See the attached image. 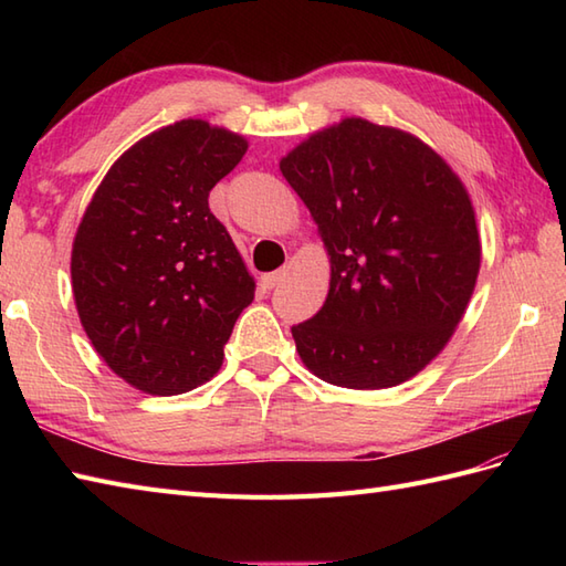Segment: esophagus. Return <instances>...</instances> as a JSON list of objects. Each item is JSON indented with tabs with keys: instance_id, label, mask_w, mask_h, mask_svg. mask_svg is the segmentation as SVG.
Wrapping results in <instances>:
<instances>
[{
	"instance_id": "obj_1",
	"label": "esophagus",
	"mask_w": 566,
	"mask_h": 566,
	"mask_svg": "<svg viewBox=\"0 0 566 566\" xmlns=\"http://www.w3.org/2000/svg\"><path fill=\"white\" fill-rule=\"evenodd\" d=\"M284 276H286V268H280V270H274V272H270V274H264V276H262V284L268 286V290H274L276 284L284 282Z\"/></svg>"
}]
</instances>
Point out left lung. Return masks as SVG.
I'll use <instances>...</instances> for the list:
<instances>
[{"label": "left lung", "mask_w": 566, "mask_h": 566, "mask_svg": "<svg viewBox=\"0 0 566 566\" xmlns=\"http://www.w3.org/2000/svg\"><path fill=\"white\" fill-rule=\"evenodd\" d=\"M331 255V290L292 326L304 365L347 389L413 377L450 340L482 260L474 209L436 150L345 118L282 158Z\"/></svg>", "instance_id": "8db88e82"}]
</instances>
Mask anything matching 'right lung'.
I'll list each match as a JSON object with an SVG mask.
<instances>
[{
    "instance_id": "1",
    "label": "right lung",
    "mask_w": 566,
    "mask_h": 566,
    "mask_svg": "<svg viewBox=\"0 0 566 566\" xmlns=\"http://www.w3.org/2000/svg\"><path fill=\"white\" fill-rule=\"evenodd\" d=\"M248 143L185 118L106 172L72 245L77 314L104 363L140 391L209 381L255 282L209 209V191Z\"/></svg>"
}]
</instances>
